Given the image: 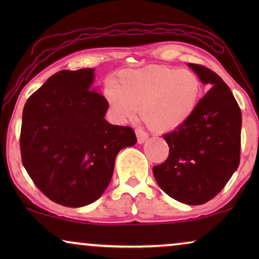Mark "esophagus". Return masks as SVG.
<instances>
[{
  "label": "esophagus",
  "instance_id": "34e87169",
  "mask_svg": "<svg viewBox=\"0 0 259 259\" xmlns=\"http://www.w3.org/2000/svg\"><path fill=\"white\" fill-rule=\"evenodd\" d=\"M136 134H137L138 143H139V144H144L145 141L147 140V138H148V134L145 132L143 128H140V127H139V128L136 130Z\"/></svg>",
  "mask_w": 259,
  "mask_h": 259
}]
</instances>
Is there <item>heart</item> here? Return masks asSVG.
Here are the masks:
<instances>
[{
    "label": "heart",
    "instance_id": "obj_1",
    "mask_svg": "<svg viewBox=\"0 0 259 259\" xmlns=\"http://www.w3.org/2000/svg\"><path fill=\"white\" fill-rule=\"evenodd\" d=\"M200 94V79L193 70L166 66L125 70L119 86L109 82L105 88L116 121H134L141 109L144 121L159 131L183 125L197 108Z\"/></svg>",
    "mask_w": 259,
    "mask_h": 259
}]
</instances>
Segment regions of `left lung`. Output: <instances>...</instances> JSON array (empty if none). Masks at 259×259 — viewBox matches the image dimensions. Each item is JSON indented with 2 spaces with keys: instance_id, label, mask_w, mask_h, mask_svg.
Here are the masks:
<instances>
[{
  "instance_id": "obj_1",
  "label": "left lung",
  "mask_w": 259,
  "mask_h": 259,
  "mask_svg": "<svg viewBox=\"0 0 259 259\" xmlns=\"http://www.w3.org/2000/svg\"><path fill=\"white\" fill-rule=\"evenodd\" d=\"M211 86L193 114L165 134L169 154L153 167L158 185L180 203L201 205L224 189L240 160L242 113L231 90L213 70L189 63Z\"/></svg>"
}]
</instances>
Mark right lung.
<instances>
[{
  "label": "right lung",
  "instance_id": "right-lung-1",
  "mask_svg": "<svg viewBox=\"0 0 259 259\" xmlns=\"http://www.w3.org/2000/svg\"><path fill=\"white\" fill-rule=\"evenodd\" d=\"M94 68L60 70L28 98L22 114V164L56 204L81 207L100 198L115 157L137 143L130 126L111 125L108 102L92 88Z\"/></svg>",
  "mask_w": 259,
  "mask_h": 259
}]
</instances>
